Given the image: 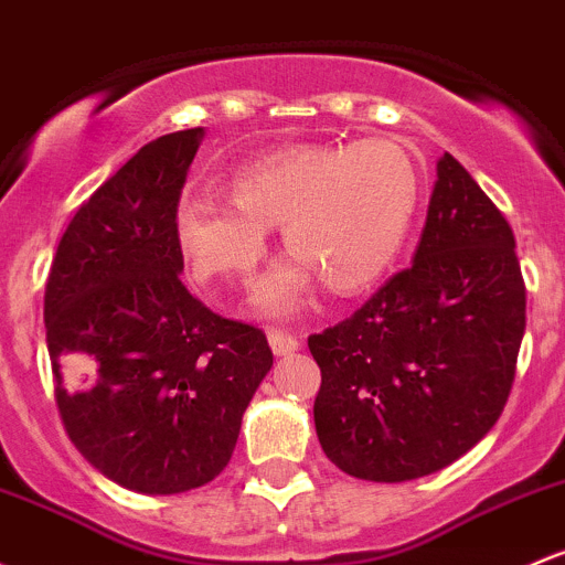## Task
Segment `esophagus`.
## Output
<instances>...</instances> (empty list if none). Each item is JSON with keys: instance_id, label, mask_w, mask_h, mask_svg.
I'll return each mask as SVG.
<instances>
[{"instance_id": "obj_1", "label": "esophagus", "mask_w": 565, "mask_h": 565, "mask_svg": "<svg viewBox=\"0 0 565 565\" xmlns=\"http://www.w3.org/2000/svg\"><path fill=\"white\" fill-rule=\"evenodd\" d=\"M268 343L276 356H289L300 349V340L292 332H284V330H268Z\"/></svg>"}]
</instances>
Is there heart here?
Here are the masks:
<instances>
[{
  "label": "heart",
  "instance_id": "obj_1",
  "mask_svg": "<svg viewBox=\"0 0 565 565\" xmlns=\"http://www.w3.org/2000/svg\"><path fill=\"white\" fill-rule=\"evenodd\" d=\"M418 190L413 158L392 141L300 145L235 171L233 198L184 192L173 233L195 281L246 284L278 227L292 254L263 278L257 306L289 316L311 300L316 276L334 295L375 284L405 244Z\"/></svg>",
  "mask_w": 565,
  "mask_h": 565
}]
</instances>
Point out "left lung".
I'll return each instance as SVG.
<instances>
[{"instance_id":"1","label":"left lung","mask_w":565,"mask_h":565,"mask_svg":"<svg viewBox=\"0 0 565 565\" xmlns=\"http://www.w3.org/2000/svg\"><path fill=\"white\" fill-rule=\"evenodd\" d=\"M523 332L512 227L445 152L411 268L351 319L308 338L321 367V450L359 480L439 472L499 420Z\"/></svg>"}]
</instances>
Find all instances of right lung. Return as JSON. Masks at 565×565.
Listing matches in <instances>:
<instances>
[{"label": "right lung", "instance_id": "1", "mask_svg": "<svg viewBox=\"0 0 565 565\" xmlns=\"http://www.w3.org/2000/svg\"><path fill=\"white\" fill-rule=\"evenodd\" d=\"M203 136L141 147L79 206L47 276L61 420L90 467L136 493L212 482L273 367L263 330L222 319L179 281L173 212Z\"/></svg>", "mask_w": 565, "mask_h": 565}]
</instances>
